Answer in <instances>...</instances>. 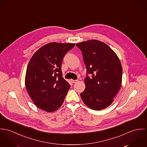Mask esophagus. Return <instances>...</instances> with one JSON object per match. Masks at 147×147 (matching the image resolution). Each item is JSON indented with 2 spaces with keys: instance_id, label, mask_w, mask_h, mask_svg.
<instances>
[{
  "instance_id": "esophagus-1",
  "label": "esophagus",
  "mask_w": 147,
  "mask_h": 147,
  "mask_svg": "<svg viewBox=\"0 0 147 147\" xmlns=\"http://www.w3.org/2000/svg\"><path fill=\"white\" fill-rule=\"evenodd\" d=\"M70 81L72 83H76L77 82H78V80H71Z\"/></svg>"
}]
</instances>
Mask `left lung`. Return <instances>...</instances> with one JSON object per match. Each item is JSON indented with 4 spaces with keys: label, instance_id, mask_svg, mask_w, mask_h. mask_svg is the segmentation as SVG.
<instances>
[{
    "label": "left lung",
    "instance_id": "obj_1",
    "mask_svg": "<svg viewBox=\"0 0 147 147\" xmlns=\"http://www.w3.org/2000/svg\"><path fill=\"white\" fill-rule=\"evenodd\" d=\"M81 50L87 73L84 91L81 94L88 108L100 111L109 107L122 85V67L114 51L98 40H89L76 45Z\"/></svg>",
    "mask_w": 147,
    "mask_h": 147
}]
</instances>
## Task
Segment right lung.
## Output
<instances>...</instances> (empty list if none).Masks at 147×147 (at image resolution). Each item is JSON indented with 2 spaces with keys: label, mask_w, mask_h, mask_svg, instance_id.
Returning <instances> with one entry per match:
<instances>
[{
  "label": "right lung",
  "mask_w": 147,
  "mask_h": 147,
  "mask_svg": "<svg viewBox=\"0 0 147 147\" xmlns=\"http://www.w3.org/2000/svg\"><path fill=\"white\" fill-rule=\"evenodd\" d=\"M75 43L52 42L36 51L27 67L25 83L34 104L47 112L63 104L70 85L62 77L61 63Z\"/></svg>",
  "instance_id": "add662e5"
}]
</instances>
